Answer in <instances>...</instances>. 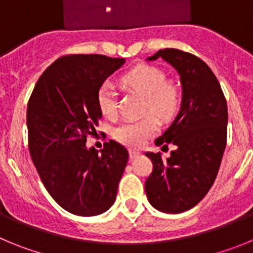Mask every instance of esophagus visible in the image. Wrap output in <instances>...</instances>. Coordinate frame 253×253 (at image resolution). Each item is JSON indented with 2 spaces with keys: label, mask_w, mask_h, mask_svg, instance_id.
Returning a JSON list of instances; mask_svg holds the SVG:
<instances>
[{
  "label": "esophagus",
  "mask_w": 253,
  "mask_h": 253,
  "mask_svg": "<svg viewBox=\"0 0 253 253\" xmlns=\"http://www.w3.org/2000/svg\"><path fill=\"white\" fill-rule=\"evenodd\" d=\"M139 154H140V152L134 151V149H130V151H129V157H130V160H134V158H137L138 156H139Z\"/></svg>",
  "instance_id": "1"
}]
</instances>
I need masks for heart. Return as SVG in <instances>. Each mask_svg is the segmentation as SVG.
<instances>
[{
	"label": "heart",
	"instance_id": "heart-1",
	"mask_svg": "<svg viewBox=\"0 0 253 253\" xmlns=\"http://www.w3.org/2000/svg\"><path fill=\"white\" fill-rule=\"evenodd\" d=\"M122 82L130 90L146 97L144 110L162 120L171 119L181 104V93L173 82L167 81L166 73L156 66L139 64L122 77ZM97 105L106 118H114L118 111V92L111 82H104L97 91ZM158 129V122L148 115L139 120H128L118 125L113 135L122 144L138 148Z\"/></svg>",
	"mask_w": 253,
	"mask_h": 253
}]
</instances>
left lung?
<instances>
[{"instance_id":"obj_1","label":"left lung","mask_w":253,"mask_h":253,"mask_svg":"<svg viewBox=\"0 0 253 253\" xmlns=\"http://www.w3.org/2000/svg\"><path fill=\"white\" fill-rule=\"evenodd\" d=\"M162 58L180 75L182 102L169 128L156 146L175 144L167 160L147 152L153 171L146 180L147 198L163 213L177 214L195 207L218 175L227 144L228 109L224 93L204 60L178 49H161L148 60Z\"/></svg>"}]
</instances>
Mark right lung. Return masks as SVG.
<instances>
[{
  "label": "right lung",
  "instance_id": "add662e5",
  "mask_svg": "<svg viewBox=\"0 0 253 253\" xmlns=\"http://www.w3.org/2000/svg\"><path fill=\"white\" fill-rule=\"evenodd\" d=\"M123 58L60 57L43 72L28 102L29 152L46 191L69 213L92 216L114 204L128 151L115 140L87 148L101 119L97 91Z\"/></svg>",
  "mask_w": 253,
  "mask_h": 253
}]
</instances>
